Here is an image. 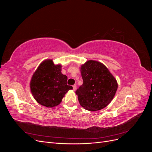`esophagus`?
<instances>
[{
    "instance_id": "34e87169",
    "label": "esophagus",
    "mask_w": 152,
    "mask_h": 152,
    "mask_svg": "<svg viewBox=\"0 0 152 152\" xmlns=\"http://www.w3.org/2000/svg\"><path fill=\"white\" fill-rule=\"evenodd\" d=\"M76 89H77V86L76 85H73V91H75Z\"/></svg>"
}]
</instances>
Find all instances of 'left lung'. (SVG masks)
<instances>
[{
    "instance_id": "obj_1",
    "label": "left lung",
    "mask_w": 152,
    "mask_h": 152,
    "mask_svg": "<svg viewBox=\"0 0 152 152\" xmlns=\"http://www.w3.org/2000/svg\"><path fill=\"white\" fill-rule=\"evenodd\" d=\"M83 84L75 93L80 104L89 111H97L112 102L118 88L117 82L103 63L87 61L80 67Z\"/></svg>"
}]
</instances>
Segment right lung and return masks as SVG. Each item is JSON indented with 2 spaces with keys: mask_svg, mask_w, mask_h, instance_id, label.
Masks as SVG:
<instances>
[{
  "mask_svg": "<svg viewBox=\"0 0 152 152\" xmlns=\"http://www.w3.org/2000/svg\"><path fill=\"white\" fill-rule=\"evenodd\" d=\"M67 76L61 73V65L46 59L37 69L30 83L31 93L40 104L54 107L61 102L67 92L73 89L67 85Z\"/></svg>",
  "mask_w": 152,
  "mask_h": 152,
  "instance_id": "add662e5",
  "label": "right lung"
}]
</instances>
